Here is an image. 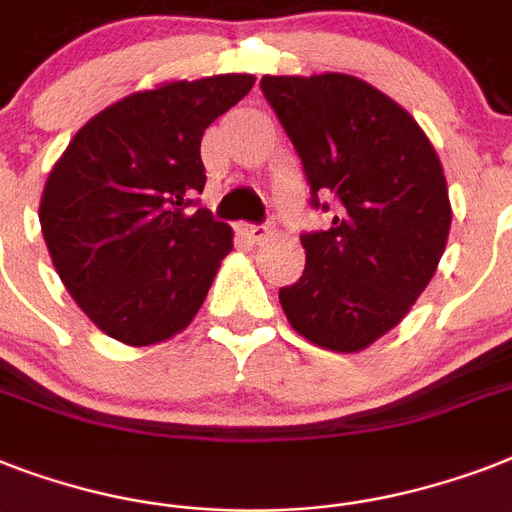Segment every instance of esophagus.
I'll return each instance as SVG.
<instances>
[{"instance_id": "1", "label": "esophagus", "mask_w": 512, "mask_h": 512, "mask_svg": "<svg viewBox=\"0 0 512 512\" xmlns=\"http://www.w3.org/2000/svg\"><path fill=\"white\" fill-rule=\"evenodd\" d=\"M241 236H247L249 241H263L268 236V225H257V223H241L239 225Z\"/></svg>"}]
</instances>
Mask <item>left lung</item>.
I'll use <instances>...</instances> for the list:
<instances>
[{"instance_id":"left-lung-1","label":"left lung","mask_w":512,"mask_h":512,"mask_svg":"<svg viewBox=\"0 0 512 512\" xmlns=\"http://www.w3.org/2000/svg\"><path fill=\"white\" fill-rule=\"evenodd\" d=\"M268 106L303 162L327 231L300 233L303 276L279 289L289 324L356 353L404 319L428 287L452 225L436 151L404 108L348 74L263 76Z\"/></svg>"}]
</instances>
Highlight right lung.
Returning <instances> with one entry per match:
<instances>
[{
  "mask_svg": "<svg viewBox=\"0 0 512 512\" xmlns=\"http://www.w3.org/2000/svg\"><path fill=\"white\" fill-rule=\"evenodd\" d=\"M255 84L220 74L135 92L84 124L39 207L55 271L108 337L154 345L204 303L231 225L199 207L201 135Z\"/></svg>",
  "mask_w": 512,
  "mask_h": 512,
  "instance_id": "add662e5",
  "label": "right lung"
}]
</instances>
